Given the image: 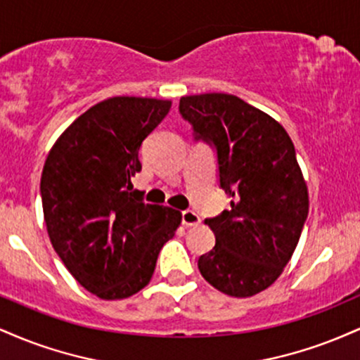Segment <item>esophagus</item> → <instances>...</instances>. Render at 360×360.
I'll return each mask as SVG.
<instances>
[{
	"mask_svg": "<svg viewBox=\"0 0 360 360\" xmlns=\"http://www.w3.org/2000/svg\"><path fill=\"white\" fill-rule=\"evenodd\" d=\"M181 221H183L184 226H198L201 223V218L200 214L194 213L193 210H184V212L181 213Z\"/></svg>",
	"mask_w": 360,
	"mask_h": 360,
	"instance_id": "34e87169",
	"label": "esophagus"
}]
</instances>
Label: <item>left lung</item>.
I'll return each instance as SVG.
<instances>
[{"instance_id": "8db88e82", "label": "left lung", "mask_w": 360, "mask_h": 360, "mask_svg": "<svg viewBox=\"0 0 360 360\" xmlns=\"http://www.w3.org/2000/svg\"><path fill=\"white\" fill-rule=\"evenodd\" d=\"M179 113L194 140L217 150L230 210L205 223L214 247L198 259L201 276L235 298L269 288L291 259L308 217V189L283 127L233 94L184 96Z\"/></svg>"}]
</instances>
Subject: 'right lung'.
I'll use <instances>...</instances> for the list:
<instances>
[{
  "label": "right lung",
  "instance_id": "right-lung-1",
  "mask_svg": "<svg viewBox=\"0 0 360 360\" xmlns=\"http://www.w3.org/2000/svg\"><path fill=\"white\" fill-rule=\"evenodd\" d=\"M169 110L167 100L110 98L71 123L45 160L40 194L53 250L101 300L146 288L181 223L179 212L143 203L131 184L140 146Z\"/></svg>",
  "mask_w": 360,
  "mask_h": 360
}]
</instances>
